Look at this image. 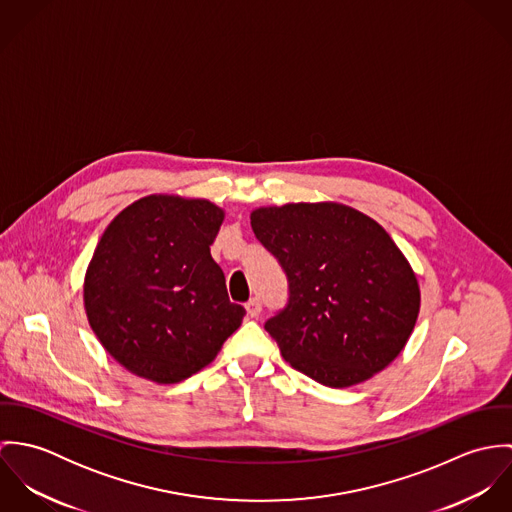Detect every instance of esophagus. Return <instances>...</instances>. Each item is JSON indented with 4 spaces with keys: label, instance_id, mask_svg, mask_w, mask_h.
<instances>
[{
    "label": "esophagus",
    "instance_id": "esophagus-1",
    "mask_svg": "<svg viewBox=\"0 0 512 512\" xmlns=\"http://www.w3.org/2000/svg\"><path fill=\"white\" fill-rule=\"evenodd\" d=\"M246 311H248V315H250V317H258V315H260V311H262V303H260V299L252 297V299L246 303Z\"/></svg>",
    "mask_w": 512,
    "mask_h": 512
}]
</instances>
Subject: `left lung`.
I'll use <instances>...</instances> for the list:
<instances>
[{
	"label": "left lung",
	"mask_w": 512,
	"mask_h": 512,
	"mask_svg": "<svg viewBox=\"0 0 512 512\" xmlns=\"http://www.w3.org/2000/svg\"><path fill=\"white\" fill-rule=\"evenodd\" d=\"M250 222L288 278V303L264 329L293 368L345 388L400 355L420 290L378 222L337 203L258 209Z\"/></svg>",
	"instance_id": "8db88e82"
}]
</instances>
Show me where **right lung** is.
I'll use <instances>...</instances> for the list:
<instances>
[{
  "instance_id": "1",
  "label": "right lung",
  "mask_w": 512,
  "mask_h": 512,
  "mask_svg": "<svg viewBox=\"0 0 512 512\" xmlns=\"http://www.w3.org/2000/svg\"><path fill=\"white\" fill-rule=\"evenodd\" d=\"M222 211L151 195L104 230L84 280V307L104 349L130 372L173 384L209 365L240 327L211 256Z\"/></svg>"
}]
</instances>
